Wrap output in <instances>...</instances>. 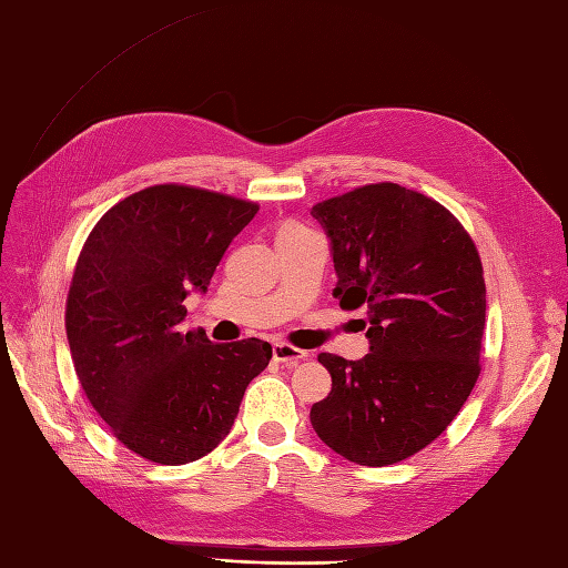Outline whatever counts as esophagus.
<instances>
[{
    "label": "esophagus",
    "mask_w": 568,
    "mask_h": 568,
    "mask_svg": "<svg viewBox=\"0 0 568 568\" xmlns=\"http://www.w3.org/2000/svg\"><path fill=\"white\" fill-rule=\"evenodd\" d=\"M272 356H274V361H277V363H286V365H296V363L308 358V354H305V351L291 346V344H284V342H277V344L272 346Z\"/></svg>",
    "instance_id": "1"
}]
</instances>
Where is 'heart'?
Returning a JSON list of instances; mask_svg holds the SVG:
<instances>
[{"label": "heart", "mask_w": 568, "mask_h": 568, "mask_svg": "<svg viewBox=\"0 0 568 568\" xmlns=\"http://www.w3.org/2000/svg\"><path fill=\"white\" fill-rule=\"evenodd\" d=\"M284 229H303V226H298V224H288V226H284Z\"/></svg>", "instance_id": "heart-1"}]
</instances>
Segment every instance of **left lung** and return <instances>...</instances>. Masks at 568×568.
I'll list each match as a JSON object with an SVG mask.
<instances>
[{
    "label": "left lung",
    "instance_id": "8db88e82",
    "mask_svg": "<svg viewBox=\"0 0 568 568\" xmlns=\"http://www.w3.org/2000/svg\"><path fill=\"white\" fill-rule=\"evenodd\" d=\"M332 241L334 298L365 311L371 354H320L332 392L311 423L361 466H392L437 439L480 375L485 280L478 248L433 197L392 181L313 205Z\"/></svg>",
    "mask_w": 568,
    "mask_h": 568
}]
</instances>
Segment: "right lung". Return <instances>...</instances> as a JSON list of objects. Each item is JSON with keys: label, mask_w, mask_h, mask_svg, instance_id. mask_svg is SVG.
Masks as SVG:
<instances>
[{"label": "right lung", "mask_w": 568, "mask_h": 568, "mask_svg": "<svg viewBox=\"0 0 568 568\" xmlns=\"http://www.w3.org/2000/svg\"><path fill=\"white\" fill-rule=\"evenodd\" d=\"M257 203L181 183L138 191L106 210L85 239L67 296V339L81 387L133 454L181 466L229 435L263 339L214 344L183 329L191 291L214 270Z\"/></svg>", "instance_id": "obj_1"}]
</instances>
